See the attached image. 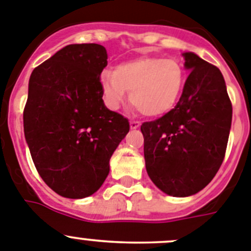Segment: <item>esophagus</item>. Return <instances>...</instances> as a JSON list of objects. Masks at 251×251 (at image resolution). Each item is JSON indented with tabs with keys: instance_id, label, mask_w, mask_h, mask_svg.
Here are the masks:
<instances>
[{
	"instance_id": "obj_1",
	"label": "esophagus",
	"mask_w": 251,
	"mask_h": 251,
	"mask_svg": "<svg viewBox=\"0 0 251 251\" xmlns=\"http://www.w3.org/2000/svg\"><path fill=\"white\" fill-rule=\"evenodd\" d=\"M140 126H141V123H139V121H130V127L132 128V130H136V128H139Z\"/></svg>"
}]
</instances>
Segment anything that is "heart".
<instances>
[{
    "label": "heart",
    "instance_id": "b5f03b06",
    "mask_svg": "<svg viewBox=\"0 0 251 251\" xmlns=\"http://www.w3.org/2000/svg\"><path fill=\"white\" fill-rule=\"evenodd\" d=\"M186 75L183 67L175 59L140 58L123 63L114 72L105 70L100 75V86L105 102L118 109L130 100L145 116L156 118L175 107L183 91Z\"/></svg>",
    "mask_w": 251,
    "mask_h": 251
}]
</instances>
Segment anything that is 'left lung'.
<instances>
[{
	"mask_svg": "<svg viewBox=\"0 0 251 251\" xmlns=\"http://www.w3.org/2000/svg\"><path fill=\"white\" fill-rule=\"evenodd\" d=\"M189 75L179 101L141 125L146 171L172 197H189L213 179L226 156L231 102L223 74L193 51L182 53Z\"/></svg>",
	"mask_w": 251,
	"mask_h": 251,
	"instance_id": "8db88e82",
	"label": "left lung"
}]
</instances>
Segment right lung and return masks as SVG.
<instances>
[{"instance_id":"1","label":"right lung","mask_w":251,"mask_h":251,"mask_svg":"<svg viewBox=\"0 0 251 251\" xmlns=\"http://www.w3.org/2000/svg\"><path fill=\"white\" fill-rule=\"evenodd\" d=\"M100 44H69L32 72L23 111L25 137L39 176L55 193L80 200L102 186L110 158L130 130L107 109Z\"/></svg>"}]
</instances>
